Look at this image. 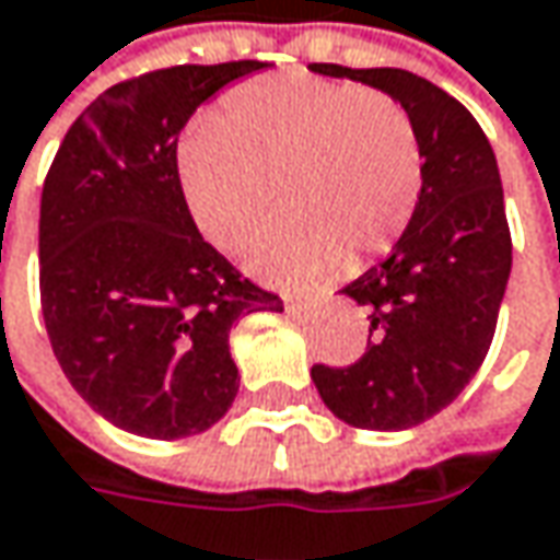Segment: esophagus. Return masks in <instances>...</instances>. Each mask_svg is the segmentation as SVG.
Returning a JSON list of instances; mask_svg holds the SVG:
<instances>
[{
    "instance_id": "obj_1",
    "label": "esophagus",
    "mask_w": 560,
    "mask_h": 560,
    "mask_svg": "<svg viewBox=\"0 0 560 560\" xmlns=\"http://www.w3.org/2000/svg\"><path fill=\"white\" fill-rule=\"evenodd\" d=\"M324 295L318 293H290V295H283V302H287V308L290 312H305V308H315L318 302H322Z\"/></svg>"
}]
</instances>
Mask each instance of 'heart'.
Returning a JSON list of instances; mask_svg holds the SVG:
<instances>
[{
    "label": "heart",
    "instance_id": "b5f03b06",
    "mask_svg": "<svg viewBox=\"0 0 560 560\" xmlns=\"http://www.w3.org/2000/svg\"><path fill=\"white\" fill-rule=\"evenodd\" d=\"M287 213L248 265L270 283H312L394 248L422 195V151L400 103L352 81L280 71L242 81L213 126L185 135L179 185L201 236L242 252L273 205Z\"/></svg>",
    "mask_w": 560,
    "mask_h": 560
}]
</instances>
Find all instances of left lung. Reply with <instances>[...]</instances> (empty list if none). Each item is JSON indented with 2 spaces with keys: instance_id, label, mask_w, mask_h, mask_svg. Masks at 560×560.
Returning a JSON list of instances; mask_svg holds the SVG:
<instances>
[{
  "instance_id": "obj_1",
  "label": "left lung",
  "mask_w": 560,
  "mask_h": 560,
  "mask_svg": "<svg viewBox=\"0 0 560 560\" xmlns=\"http://www.w3.org/2000/svg\"><path fill=\"white\" fill-rule=\"evenodd\" d=\"M384 91L406 109L422 151V195L394 252L343 287L369 312V347L347 369L312 365L324 406L347 425L404 432L479 372L511 277L501 173L472 113L404 69L308 66Z\"/></svg>"
}]
</instances>
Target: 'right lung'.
<instances>
[{
  "instance_id": "1",
  "label": "right lung",
  "mask_w": 560,
  "mask_h": 560,
  "mask_svg": "<svg viewBox=\"0 0 560 560\" xmlns=\"http://www.w3.org/2000/svg\"><path fill=\"white\" fill-rule=\"evenodd\" d=\"M242 59L103 91L66 131L40 198V305L71 387L141 438L208 432L238 394L230 330L283 299L242 277L185 208L176 144Z\"/></svg>"
}]
</instances>
